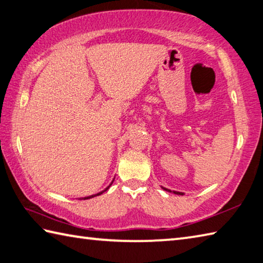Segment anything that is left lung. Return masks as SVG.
Here are the masks:
<instances>
[{
  "label": "left lung",
  "mask_w": 263,
  "mask_h": 263,
  "mask_svg": "<svg viewBox=\"0 0 263 263\" xmlns=\"http://www.w3.org/2000/svg\"><path fill=\"white\" fill-rule=\"evenodd\" d=\"M163 190H165V191H169V192H171V191H170V190H168V189H164V187H163ZM174 193H175V194H179V195H183V193H181V192H177V191H174Z\"/></svg>",
  "instance_id": "left-lung-1"
}]
</instances>
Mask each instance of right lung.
<instances>
[{
    "instance_id": "obj_1",
    "label": "right lung",
    "mask_w": 263,
    "mask_h": 263,
    "mask_svg": "<svg viewBox=\"0 0 263 263\" xmlns=\"http://www.w3.org/2000/svg\"><path fill=\"white\" fill-rule=\"evenodd\" d=\"M114 181V180H112ZM112 184V183H111ZM110 184V185H111ZM110 185H109V186H110ZM109 186H108V187L106 189V190H104V191H107L108 189H109ZM104 191H102V192H100V193H98V194H94V195H90V197H86V198H84V200H86V199H90V198H94V197H97V195H100V194H102L103 192H104Z\"/></svg>"
}]
</instances>
